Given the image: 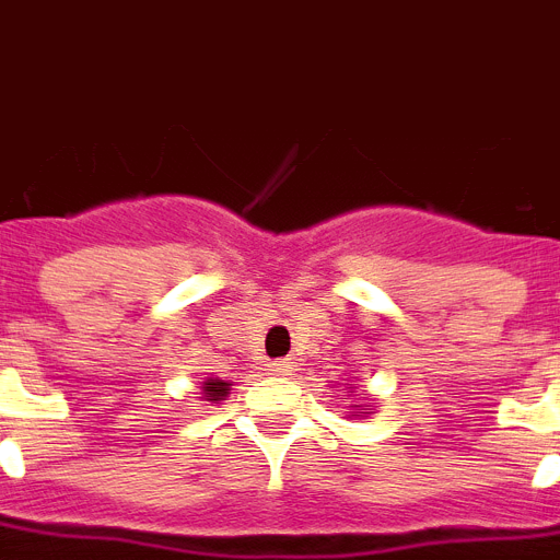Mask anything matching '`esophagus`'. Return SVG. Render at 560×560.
<instances>
[{"label":"esophagus","mask_w":560,"mask_h":560,"mask_svg":"<svg viewBox=\"0 0 560 560\" xmlns=\"http://www.w3.org/2000/svg\"><path fill=\"white\" fill-rule=\"evenodd\" d=\"M267 372H273V374L290 372V361H273V363H267Z\"/></svg>","instance_id":"obj_1"}]
</instances>
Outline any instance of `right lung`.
<instances>
[{"instance_id": "add662e5", "label": "right lung", "mask_w": 560, "mask_h": 560, "mask_svg": "<svg viewBox=\"0 0 560 560\" xmlns=\"http://www.w3.org/2000/svg\"><path fill=\"white\" fill-rule=\"evenodd\" d=\"M228 386H231V383H225V381H208L206 383V395L211 397V400H222V397L231 392Z\"/></svg>"}]
</instances>
